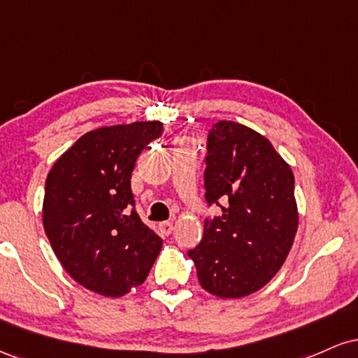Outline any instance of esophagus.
Returning a JSON list of instances; mask_svg holds the SVG:
<instances>
[{
  "instance_id": "obj_1",
  "label": "esophagus",
  "mask_w": 358,
  "mask_h": 358,
  "mask_svg": "<svg viewBox=\"0 0 358 358\" xmlns=\"http://www.w3.org/2000/svg\"><path fill=\"white\" fill-rule=\"evenodd\" d=\"M159 231H162V234H165V236H170L171 231H173V222H162V224H159Z\"/></svg>"
}]
</instances>
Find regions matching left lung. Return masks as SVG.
<instances>
[{
    "label": "left lung",
    "instance_id": "1",
    "mask_svg": "<svg viewBox=\"0 0 358 358\" xmlns=\"http://www.w3.org/2000/svg\"><path fill=\"white\" fill-rule=\"evenodd\" d=\"M207 150L205 199L222 213L205 219L203 239L188 256L205 291L248 296L276 276L293 245L294 175L268 138L239 122L213 124Z\"/></svg>",
    "mask_w": 358,
    "mask_h": 358
}]
</instances>
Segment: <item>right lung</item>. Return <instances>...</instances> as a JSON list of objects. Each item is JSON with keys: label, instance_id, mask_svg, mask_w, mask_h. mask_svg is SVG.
Instances as JSON below:
<instances>
[{"label": "right lung", "instance_id": "right-lung-1", "mask_svg": "<svg viewBox=\"0 0 358 358\" xmlns=\"http://www.w3.org/2000/svg\"><path fill=\"white\" fill-rule=\"evenodd\" d=\"M159 121L104 126L77 139L45 183L43 229L62 268L85 289L119 298L145 282L163 241L139 219L131 173Z\"/></svg>", "mask_w": 358, "mask_h": 358}]
</instances>
